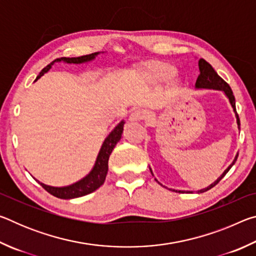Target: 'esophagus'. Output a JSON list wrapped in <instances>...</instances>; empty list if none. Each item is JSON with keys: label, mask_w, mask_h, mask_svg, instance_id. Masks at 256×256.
I'll list each match as a JSON object with an SVG mask.
<instances>
[{"label": "esophagus", "mask_w": 256, "mask_h": 256, "mask_svg": "<svg viewBox=\"0 0 256 256\" xmlns=\"http://www.w3.org/2000/svg\"><path fill=\"white\" fill-rule=\"evenodd\" d=\"M146 118V112L144 110H136L131 112L130 115V120H133V122H140V120H144Z\"/></svg>", "instance_id": "34e87169"}]
</instances>
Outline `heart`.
Segmentation results:
<instances>
[{"mask_svg": "<svg viewBox=\"0 0 256 256\" xmlns=\"http://www.w3.org/2000/svg\"><path fill=\"white\" fill-rule=\"evenodd\" d=\"M175 73L176 68L174 66L167 62H160V60L150 62L142 68V76L150 84H162L170 80Z\"/></svg>", "mask_w": 256, "mask_h": 256, "instance_id": "1", "label": "heart"}]
</instances>
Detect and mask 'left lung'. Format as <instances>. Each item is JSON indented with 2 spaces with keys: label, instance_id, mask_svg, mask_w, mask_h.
Returning a JSON list of instances; mask_svg holds the SVG:
<instances>
[{
  "label": "left lung",
  "instance_id": "8db88e82",
  "mask_svg": "<svg viewBox=\"0 0 256 256\" xmlns=\"http://www.w3.org/2000/svg\"><path fill=\"white\" fill-rule=\"evenodd\" d=\"M198 70H200V74H198V79H196V89H214V90H222V92H224V94H226V96L228 97L229 102H230L234 112H235V115H236V118H237V125H238V128H240V118H238V114L236 112L235 97H234L230 86H229V84L222 79V78H220L218 76V73L214 71V68H212L206 60H203V58L198 60ZM237 157H238V154H236V157H235V159H234L232 164L227 168L226 170L222 172V175L220 176L219 178L214 182V183H212L210 186H208L206 188L200 190L198 193H203V192H206V190H209L210 188H212L214 186L218 184L219 182L224 178V175H226L227 172H229V170H230V168L232 167V164L236 162ZM150 172H151V174H152V170H151V168H150ZM174 190V192H177V190ZM178 192L180 193H185V192L186 193H192L190 190H178Z\"/></svg>",
  "mask_w": 256,
  "mask_h": 256
}]
</instances>
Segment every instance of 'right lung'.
<instances>
[{
  "instance_id": "right-lung-1",
  "label": "right lung",
  "mask_w": 256,
  "mask_h": 256,
  "mask_svg": "<svg viewBox=\"0 0 256 256\" xmlns=\"http://www.w3.org/2000/svg\"><path fill=\"white\" fill-rule=\"evenodd\" d=\"M99 53H92L89 55H84V56H79V58H56L53 62L50 63L48 66L44 68L42 70L40 74L37 76L36 80L37 81L40 78L52 68V66L55 62H66V63H74V64H80V63H84V62H89V60H94ZM123 126H124V120L118 123V125H116V128L112 130V131L110 133L104 144L100 148V151H99L98 157L96 160V164L92 168V170L86 175L84 178H82L81 180L76 182V183L68 185V186H64V188H54V186H50V185H45L38 182L44 190H46L47 192L52 196H54L58 198H80L86 196V194L94 192L98 188L104 184L105 182L107 172H108V159H110V156L112 154V151L114 150L115 146L118 142L122 138V133H123Z\"/></svg>"
}]
</instances>
